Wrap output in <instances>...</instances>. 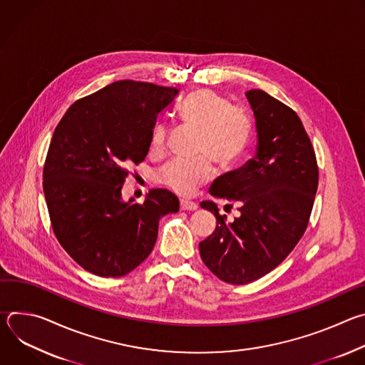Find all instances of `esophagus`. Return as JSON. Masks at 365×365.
I'll list each match as a JSON object with an SVG mask.
<instances>
[{"label": "esophagus", "instance_id": "esophagus-1", "mask_svg": "<svg viewBox=\"0 0 365 365\" xmlns=\"http://www.w3.org/2000/svg\"><path fill=\"white\" fill-rule=\"evenodd\" d=\"M197 205L190 200H180V211H196Z\"/></svg>", "mask_w": 365, "mask_h": 365}]
</instances>
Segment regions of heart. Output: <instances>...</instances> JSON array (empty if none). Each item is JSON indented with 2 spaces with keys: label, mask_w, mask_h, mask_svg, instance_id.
Segmentation results:
<instances>
[{
  "label": "heart",
  "mask_w": 365,
  "mask_h": 365,
  "mask_svg": "<svg viewBox=\"0 0 365 365\" xmlns=\"http://www.w3.org/2000/svg\"><path fill=\"white\" fill-rule=\"evenodd\" d=\"M179 117L185 125L199 131L195 162L175 160L163 166L158 180L170 190L190 196L200 186L211 182L215 176V162L221 169H228L244 154L250 137L251 121L248 114L228 98L211 91L197 89L189 93L179 108ZM169 135L165 123H158L153 130L151 151H163Z\"/></svg>",
  "instance_id": "b5f03b06"
}]
</instances>
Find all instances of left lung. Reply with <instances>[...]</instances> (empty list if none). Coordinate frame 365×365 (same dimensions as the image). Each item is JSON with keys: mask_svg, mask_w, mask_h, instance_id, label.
I'll list each match as a JSON object with an SVG mask.
<instances>
[{"mask_svg": "<svg viewBox=\"0 0 365 365\" xmlns=\"http://www.w3.org/2000/svg\"><path fill=\"white\" fill-rule=\"evenodd\" d=\"M255 118V155L218 178L210 193L238 202L241 215L227 224L214 202L200 206L217 218L215 231L199 242L202 262L218 279L247 284L274 270L306 231L319 170L297 114L262 89L247 93Z\"/></svg>", "mask_w": 365, "mask_h": 365, "instance_id": "1", "label": "left lung"}]
</instances>
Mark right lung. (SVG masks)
Here are the masks:
<instances>
[{"label":"right lung","instance_id":"add662e5","mask_svg":"<svg viewBox=\"0 0 365 365\" xmlns=\"http://www.w3.org/2000/svg\"><path fill=\"white\" fill-rule=\"evenodd\" d=\"M178 92L118 81L73 102L55 128L43 168L51 228L92 274L133 272L150 255L159 220L179 211L166 189H151L143 203L121 199L128 169L145 159L155 120Z\"/></svg>","mask_w":365,"mask_h":365}]
</instances>
